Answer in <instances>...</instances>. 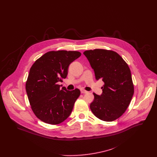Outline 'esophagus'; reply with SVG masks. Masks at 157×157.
<instances>
[{"instance_id":"esophagus-1","label":"esophagus","mask_w":157,"mask_h":157,"mask_svg":"<svg viewBox=\"0 0 157 157\" xmlns=\"http://www.w3.org/2000/svg\"><path fill=\"white\" fill-rule=\"evenodd\" d=\"M81 93L82 94H85V93H87V91H86V90H84V89H81Z\"/></svg>"}]
</instances>
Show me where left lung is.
<instances>
[{
    "mask_svg": "<svg viewBox=\"0 0 157 157\" xmlns=\"http://www.w3.org/2000/svg\"><path fill=\"white\" fill-rule=\"evenodd\" d=\"M84 55L94 71L96 80L102 79L101 96L93 93L90 104L93 113L98 119L111 122L119 118L126 110L134 93L130 70L116 52L104 49L86 50Z\"/></svg>",
    "mask_w": 157,
    "mask_h": 157,
    "instance_id": "8db88e82",
    "label": "left lung"
}]
</instances>
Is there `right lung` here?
Listing matches in <instances>:
<instances>
[{
    "label": "right lung",
    "mask_w": 157,
    "mask_h": 157,
    "mask_svg": "<svg viewBox=\"0 0 157 157\" xmlns=\"http://www.w3.org/2000/svg\"><path fill=\"white\" fill-rule=\"evenodd\" d=\"M81 55L76 51H51L32 66L25 89L33 113L41 121L56 125L71 114L81 92L60 88L58 82L66 78L70 64Z\"/></svg>",
    "instance_id": "add662e5"
}]
</instances>
